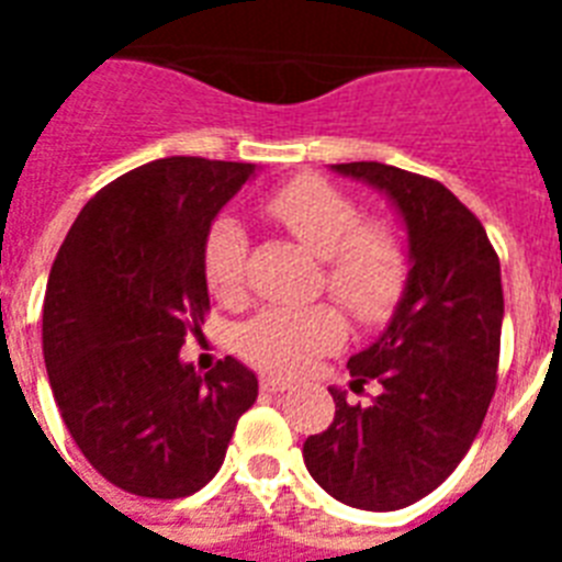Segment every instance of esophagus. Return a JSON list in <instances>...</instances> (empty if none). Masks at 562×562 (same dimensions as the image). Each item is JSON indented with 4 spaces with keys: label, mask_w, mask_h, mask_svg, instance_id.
<instances>
[{
    "label": "esophagus",
    "mask_w": 562,
    "mask_h": 562,
    "mask_svg": "<svg viewBox=\"0 0 562 562\" xmlns=\"http://www.w3.org/2000/svg\"><path fill=\"white\" fill-rule=\"evenodd\" d=\"M259 384H262V391L268 393H282V391H289L291 379H280V375H271V373H265L262 379H259Z\"/></svg>",
    "instance_id": "1"
}]
</instances>
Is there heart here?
Listing matches in <instances>:
<instances>
[{"label": "heart", "mask_w": 562, "mask_h": 562, "mask_svg": "<svg viewBox=\"0 0 562 562\" xmlns=\"http://www.w3.org/2000/svg\"><path fill=\"white\" fill-rule=\"evenodd\" d=\"M262 212L300 245L324 259V289L352 321L379 326L396 312L408 289L411 262L400 236L384 221L361 218L350 194L317 175H300L262 198ZM245 227L218 215L203 236L201 268L210 291L236 303L245 291ZM344 321L333 306L265 308L238 329L241 359L271 373L294 375L344 341Z\"/></svg>", "instance_id": "b5f03b06"}]
</instances>
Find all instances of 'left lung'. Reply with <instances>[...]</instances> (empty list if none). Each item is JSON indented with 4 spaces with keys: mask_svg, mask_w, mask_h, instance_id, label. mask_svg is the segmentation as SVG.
Segmentation results:
<instances>
[{
    "mask_svg": "<svg viewBox=\"0 0 562 562\" xmlns=\"http://www.w3.org/2000/svg\"><path fill=\"white\" fill-rule=\"evenodd\" d=\"M382 189L408 229L411 277L391 324L347 361L352 391L329 387L335 419L303 443L308 475L361 510H400L440 487L470 452L496 393L502 271L481 221L440 180L384 162H338Z\"/></svg>",
    "mask_w": 562,
    "mask_h": 562,
    "instance_id": "1",
    "label": "left lung"
}]
</instances>
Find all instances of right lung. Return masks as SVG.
<instances>
[{"instance_id": "right-lung-1", "label": "right lung", "mask_w": 562, "mask_h": 562, "mask_svg": "<svg viewBox=\"0 0 562 562\" xmlns=\"http://www.w3.org/2000/svg\"><path fill=\"white\" fill-rule=\"evenodd\" d=\"M254 175L250 162L166 157L101 189L57 250L43 359L83 458L143 498L215 479L259 382L236 359L206 375L180 361L210 312L203 236Z\"/></svg>"}]
</instances>
